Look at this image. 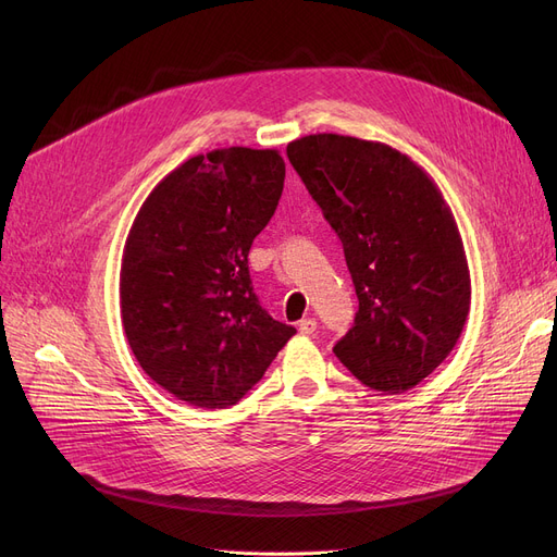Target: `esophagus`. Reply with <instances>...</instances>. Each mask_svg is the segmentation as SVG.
Instances as JSON below:
<instances>
[{
	"mask_svg": "<svg viewBox=\"0 0 557 557\" xmlns=\"http://www.w3.org/2000/svg\"><path fill=\"white\" fill-rule=\"evenodd\" d=\"M315 327H318V323H315V318H302L300 323H298V330H300V334H313L315 332Z\"/></svg>",
	"mask_w": 557,
	"mask_h": 557,
	"instance_id": "34e87169",
	"label": "esophagus"
}]
</instances>
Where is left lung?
<instances>
[{
    "mask_svg": "<svg viewBox=\"0 0 557 557\" xmlns=\"http://www.w3.org/2000/svg\"><path fill=\"white\" fill-rule=\"evenodd\" d=\"M286 156L343 244L359 311L334 355L382 393L418 386L458 343L472 300L456 219L431 175L382 141L336 133Z\"/></svg>",
    "mask_w": 557,
    "mask_h": 557,
    "instance_id": "1",
    "label": "left lung"
}]
</instances>
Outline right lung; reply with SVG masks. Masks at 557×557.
<instances>
[{
  "label": "right lung",
  "instance_id": "obj_1",
  "mask_svg": "<svg viewBox=\"0 0 557 557\" xmlns=\"http://www.w3.org/2000/svg\"><path fill=\"white\" fill-rule=\"evenodd\" d=\"M284 169L275 149L194 156L153 187L128 232L120 273L128 345L189 406L237 404L296 334L259 307L248 271Z\"/></svg>",
  "mask_w": 557,
  "mask_h": 557
}]
</instances>
